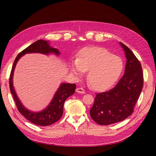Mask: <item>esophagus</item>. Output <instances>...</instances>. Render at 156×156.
Masks as SVG:
<instances>
[{
    "instance_id": "obj_1",
    "label": "esophagus",
    "mask_w": 156,
    "mask_h": 156,
    "mask_svg": "<svg viewBox=\"0 0 156 156\" xmlns=\"http://www.w3.org/2000/svg\"><path fill=\"white\" fill-rule=\"evenodd\" d=\"M76 91L78 92V93H81V94H84L85 93V90L82 88H76Z\"/></svg>"
}]
</instances>
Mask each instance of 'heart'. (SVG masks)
I'll return each mask as SVG.
<instances>
[{"label": "heart", "instance_id": "1", "mask_svg": "<svg viewBox=\"0 0 156 156\" xmlns=\"http://www.w3.org/2000/svg\"><path fill=\"white\" fill-rule=\"evenodd\" d=\"M70 69L78 76L89 70V84L94 90L101 91L111 88L117 82L123 64L120 58L103 48L87 47L78 52L76 59L71 61Z\"/></svg>", "mask_w": 156, "mask_h": 156}]
</instances>
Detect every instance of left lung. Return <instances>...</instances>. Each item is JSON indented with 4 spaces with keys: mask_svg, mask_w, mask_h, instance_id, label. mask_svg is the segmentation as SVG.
Returning <instances> with one entry per match:
<instances>
[{
    "mask_svg": "<svg viewBox=\"0 0 156 156\" xmlns=\"http://www.w3.org/2000/svg\"><path fill=\"white\" fill-rule=\"evenodd\" d=\"M120 44L127 58L125 74L113 88L96 94L90 110L91 118L101 125L114 124L129 117L144 87L140 62L131 49Z\"/></svg>",
    "mask_w": 156,
    "mask_h": 156,
    "instance_id": "obj_1",
    "label": "left lung"
}]
</instances>
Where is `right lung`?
I'll use <instances>...</instances> for the list:
<instances>
[{
	"label": "right lung",
	"mask_w": 156,
	"mask_h": 156,
	"mask_svg": "<svg viewBox=\"0 0 156 156\" xmlns=\"http://www.w3.org/2000/svg\"><path fill=\"white\" fill-rule=\"evenodd\" d=\"M27 53H41L44 54H48L49 53H54L56 55H59V51L56 48H53L49 45L48 42L44 40H38L34 44L30 45L27 48L20 52L15 58L12 67L11 69V74L9 77V87L13 99L16 104V108L20 113L31 122L32 123L39 126H48L54 124L60 119L63 115V109H64V104L69 96L72 95L75 92L76 84H66L63 83L60 87L58 88L56 92L54 98L49 105L45 110L39 112H32L26 109L21 102L19 100L15 92L14 88L12 86V76L16 62L19 59L25 54Z\"/></svg>",
	"instance_id": "1"
}]
</instances>
